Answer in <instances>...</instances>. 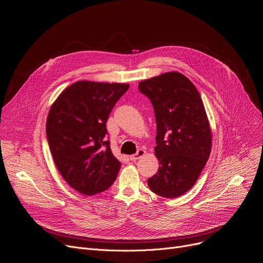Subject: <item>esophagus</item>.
Here are the masks:
<instances>
[{
    "label": "esophagus",
    "mask_w": 263,
    "mask_h": 263,
    "mask_svg": "<svg viewBox=\"0 0 263 263\" xmlns=\"http://www.w3.org/2000/svg\"><path fill=\"white\" fill-rule=\"evenodd\" d=\"M145 155V151L142 148H139L136 154H133V155H130V160L132 161H136L138 159H140L141 157H143Z\"/></svg>",
    "instance_id": "1"
}]
</instances>
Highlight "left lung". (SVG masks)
Masks as SVG:
<instances>
[{
	"mask_svg": "<svg viewBox=\"0 0 263 263\" xmlns=\"http://www.w3.org/2000/svg\"><path fill=\"white\" fill-rule=\"evenodd\" d=\"M151 100L156 118V175L147 185L156 195L173 199L189 192L204 168L212 134L201 96L179 71H167L138 83Z\"/></svg>",
	"mask_w": 263,
	"mask_h": 263,
	"instance_id": "left-lung-1",
	"label": "left lung"
}]
</instances>
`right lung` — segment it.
<instances>
[{"label":"right lung","instance_id":"1","mask_svg":"<svg viewBox=\"0 0 263 263\" xmlns=\"http://www.w3.org/2000/svg\"><path fill=\"white\" fill-rule=\"evenodd\" d=\"M126 83L81 80L66 87L52 104L47 137L57 170L74 191L93 196L114 184L121 162L106 140V122L128 90Z\"/></svg>","mask_w":263,"mask_h":263}]
</instances>
